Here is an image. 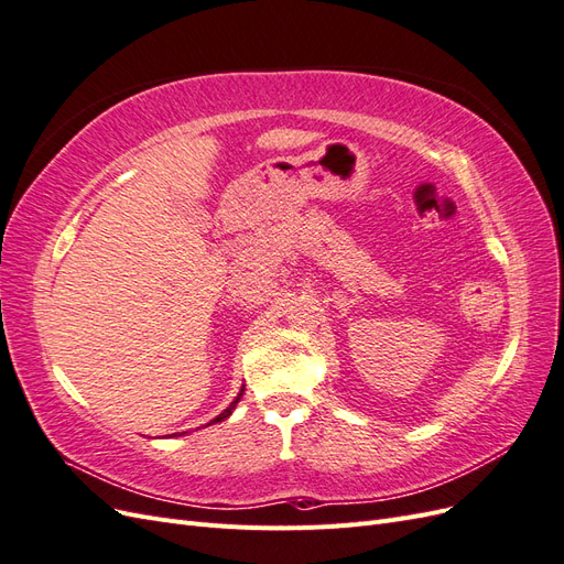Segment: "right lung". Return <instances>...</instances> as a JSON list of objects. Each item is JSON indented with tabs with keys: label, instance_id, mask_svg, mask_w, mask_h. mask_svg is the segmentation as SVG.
<instances>
[{
	"label": "right lung",
	"instance_id": "obj_1",
	"mask_svg": "<svg viewBox=\"0 0 564 564\" xmlns=\"http://www.w3.org/2000/svg\"><path fill=\"white\" fill-rule=\"evenodd\" d=\"M242 395H245V388H242L240 392H237V398H235V400H232V402L228 404V409H224V412H220V414H218V416H216V419H214L212 423H218V421H226V419H228V416L232 414V409L237 406V402H240V400H242ZM212 423H207V425H212ZM174 435H178V433H174Z\"/></svg>",
	"mask_w": 564,
	"mask_h": 564
}]
</instances>
